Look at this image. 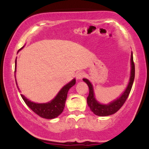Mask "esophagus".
Returning <instances> with one entry per match:
<instances>
[{
    "label": "esophagus",
    "instance_id": "obj_1",
    "mask_svg": "<svg viewBox=\"0 0 149 149\" xmlns=\"http://www.w3.org/2000/svg\"><path fill=\"white\" fill-rule=\"evenodd\" d=\"M84 77H85V73L83 72H78L76 74V78L77 79H78V80H81V79H82Z\"/></svg>",
    "mask_w": 149,
    "mask_h": 149
}]
</instances>
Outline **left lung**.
<instances>
[{
	"label": "left lung",
	"instance_id": "left-lung-1",
	"mask_svg": "<svg viewBox=\"0 0 149 149\" xmlns=\"http://www.w3.org/2000/svg\"><path fill=\"white\" fill-rule=\"evenodd\" d=\"M130 64H131V70H130V80L128 82L127 86L126 87L125 91L122 93L117 99L114 100L113 101L111 102L109 104H104L100 103L98 101L95 99L94 95V91H93V87L91 83L87 79H83V81L87 83L88 85L89 92V95L87 98V102L88 107L91 111L95 114V115L100 116V117H106L109 116L115 113L125 103L127 100L128 95H129L130 91H131L132 85H133L134 77H135V66L133 60V54L132 52L131 54V60H130Z\"/></svg>",
	"mask_w": 149,
	"mask_h": 149
}]
</instances>
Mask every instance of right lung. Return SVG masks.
Wrapping results in <instances>:
<instances>
[{
    "label": "right lung",
    "mask_w": 149,
    "mask_h": 149,
    "mask_svg": "<svg viewBox=\"0 0 149 149\" xmlns=\"http://www.w3.org/2000/svg\"><path fill=\"white\" fill-rule=\"evenodd\" d=\"M22 47V48H23ZM22 48L20 49L21 50ZM19 52V51H18ZM16 66H17V60H15V74L16 72ZM16 78V77H15ZM16 85L19 90V88L18 87L17 81L15 79ZM76 83V79H73L72 81H70L66 85H65L62 89H60L56 96L54 97L52 100L46 103H36L34 102H32L28 100L27 97H26L24 95L21 94V96L25 103L27 104L28 107L34 112L36 114H37L40 117L45 118V119H54L57 117H58L61 113H62L63 110L65 107V102H66L67 94L68 91L73 85Z\"/></svg>",
    "instance_id": "right-lung-1"
}]
</instances>
